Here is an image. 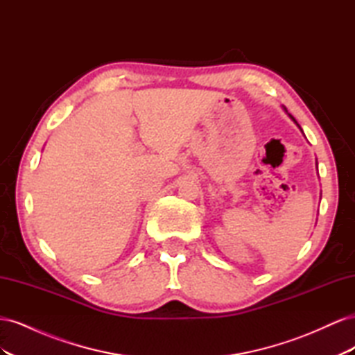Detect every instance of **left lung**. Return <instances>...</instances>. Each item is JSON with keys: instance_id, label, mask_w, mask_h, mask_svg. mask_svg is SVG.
Returning <instances> with one entry per match:
<instances>
[{"instance_id": "obj_1", "label": "left lung", "mask_w": 355, "mask_h": 355, "mask_svg": "<svg viewBox=\"0 0 355 355\" xmlns=\"http://www.w3.org/2000/svg\"><path fill=\"white\" fill-rule=\"evenodd\" d=\"M283 110H284V111H286V112H287V110H286V108H284V106H283ZM287 115H288V116H290V118H292V120H293V121H295V124H296V125H297V127H299V128H300V125H299V124H297V121H296V120H295V118H293V116H292V115H290V114H288V112H287ZM300 130H302V128H300Z\"/></svg>"}]
</instances>
